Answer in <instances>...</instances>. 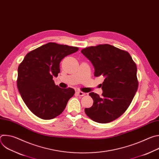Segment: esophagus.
Instances as JSON below:
<instances>
[{
    "instance_id": "1",
    "label": "esophagus",
    "mask_w": 159,
    "mask_h": 159,
    "mask_svg": "<svg viewBox=\"0 0 159 159\" xmlns=\"http://www.w3.org/2000/svg\"><path fill=\"white\" fill-rule=\"evenodd\" d=\"M76 94H77V95L79 96H85V94L84 93H82V92H81V91H79V90H78V91L76 92Z\"/></svg>"
}]
</instances>
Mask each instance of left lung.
I'll return each instance as SVG.
<instances>
[{"mask_svg":"<svg viewBox=\"0 0 159 159\" xmlns=\"http://www.w3.org/2000/svg\"><path fill=\"white\" fill-rule=\"evenodd\" d=\"M94 68V76L102 75V96L89 93L93 105L85 108V114L94 121L107 123L121 116L137 93V65L130 55L112 45L105 44L81 50Z\"/></svg>","mask_w":159,"mask_h":159,"instance_id":"obj_1","label":"left lung"}]
</instances>
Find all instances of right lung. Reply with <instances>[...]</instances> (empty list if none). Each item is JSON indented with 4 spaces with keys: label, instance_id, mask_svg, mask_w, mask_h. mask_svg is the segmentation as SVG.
I'll return each mask as SVG.
<instances>
[{
    "label": "right lung",
    "instance_id": "1",
    "mask_svg": "<svg viewBox=\"0 0 159 159\" xmlns=\"http://www.w3.org/2000/svg\"><path fill=\"white\" fill-rule=\"evenodd\" d=\"M79 48L48 43L29 52L18 67L19 92L29 109L38 118L51 120L60 115L74 96L72 88L61 89L53 77L60 73V63Z\"/></svg>",
    "mask_w": 159,
    "mask_h": 159
}]
</instances>
